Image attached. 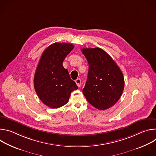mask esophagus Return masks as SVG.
Listing matches in <instances>:
<instances>
[{"mask_svg": "<svg viewBox=\"0 0 156 156\" xmlns=\"http://www.w3.org/2000/svg\"><path fill=\"white\" fill-rule=\"evenodd\" d=\"M75 83H76V84H77L78 87H80V86H81V80H80V78H78V79H76V80H75Z\"/></svg>", "mask_w": 156, "mask_h": 156, "instance_id": "esophagus-1", "label": "esophagus"}]
</instances>
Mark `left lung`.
I'll use <instances>...</instances> for the list:
<instances>
[{
    "instance_id": "1",
    "label": "left lung",
    "mask_w": 156,
    "mask_h": 156,
    "mask_svg": "<svg viewBox=\"0 0 156 156\" xmlns=\"http://www.w3.org/2000/svg\"><path fill=\"white\" fill-rule=\"evenodd\" d=\"M89 70L83 93L88 102L99 110L113 106L124 89L123 73L106 52L101 48H83Z\"/></svg>"
}]
</instances>
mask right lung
<instances>
[{"mask_svg":"<svg viewBox=\"0 0 156 156\" xmlns=\"http://www.w3.org/2000/svg\"><path fill=\"white\" fill-rule=\"evenodd\" d=\"M73 48L70 43L55 42L43 52L37 65L34 76L35 91L40 100L50 108L66 104L71 93L78 89L62 65Z\"/></svg>","mask_w":156,"mask_h":156,"instance_id":"1","label":"right lung"}]
</instances>
